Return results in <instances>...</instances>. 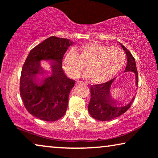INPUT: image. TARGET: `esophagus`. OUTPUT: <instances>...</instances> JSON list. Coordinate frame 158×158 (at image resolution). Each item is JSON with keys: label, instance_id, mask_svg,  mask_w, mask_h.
<instances>
[{"label": "esophagus", "instance_id": "obj_1", "mask_svg": "<svg viewBox=\"0 0 158 158\" xmlns=\"http://www.w3.org/2000/svg\"><path fill=\"white\" fill-rule=\"evenodd\" d=\"M80 84H85V83L83 81H76V85H80Z\"/></svg>", "mask_w": 158, "mask_h": 158}]
</instances>
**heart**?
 Wrapping results in <instances>:
<instances>
[{
	"label": "heart",
	"instance_id": "obj_1",
	"mask_svg": "<svg viewBox=\"0 0 158 158\" xmlns=\"http://www.w3.org/2000/svg\"><path fill=\"white\" fill-rule=\"evenodd\" d=\"M126 54L117 47H108L93 42L83 45L77 52L71 50L64 58L67 72L73 77L78 76L86 64L85 77L94 83H105L115 76L126 62Z\"/></svg>",
	"mask_w": 158,
	"mask_h": 158
}]
</instances>
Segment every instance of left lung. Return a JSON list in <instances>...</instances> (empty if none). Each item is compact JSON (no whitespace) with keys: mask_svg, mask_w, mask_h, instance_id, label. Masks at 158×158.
<instances>
[{"mask_svg":"<svg viewBox=\"0 0 158 158\" xmlns=\"http://www.w3.org/2000/svg\"><path fill=\"white\" fill-rule=\"evenodd\" d=\"M127 56V64L125 72L135 73L136 76V85H138V73L136 62L130 52L124 45L120 44ZM114 78L106 83L97 84L90 86V100L88 109L93 118L99 121H111L124 114L131 107L135 97L130 103L125 106L117 107V101L112 100L110 96V87Z\"/></svg>","mask_w":158,"mask_h":158,"instance_id":"left-lung-1","label":"left lung"}]
</instances>
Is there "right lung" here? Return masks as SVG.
Returning a JSON list of instances; mask_svg holds the SVG:
<instances>
[{"label":"right lung","instance_id":"right-lung-1","mask_svg":"<svg viewBox=\"0 0 158 158\" xmlns=\"http://www.w3.org/2000/svg\"><path fill=\"white\" fill-rule=\"evenodd\" d=\"M73 42L68 39L50 36L30 51L21 70L20 95L29 114L41 120L55 122L65 114L68 97L75 81L62 70V59ZM52 60L53 75L38 85L35 75L42 71L39 61Z\"/></svg>","mask_w":158,"mask_h":158}]
</instances>
